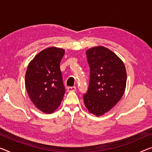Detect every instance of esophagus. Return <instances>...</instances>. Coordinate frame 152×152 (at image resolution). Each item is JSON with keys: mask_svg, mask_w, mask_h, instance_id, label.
Returning a JSON list of instances; mask_svg holds the SVG:
<instances>
[{"mask_svg": "<svg viewBox=\"0 0 152 152\" xmlns=\"http://www.w3.org/2000/svg\"><path fill=\"white\" fill-rule=\"evenodd\" d=\"M75 90H76V87H75V86H73V87L67 88V91H68V92H75Z\"/></svg>", "mask_w": 152, "mask_h": 152, "instance_id": "34e87169", "label": "esophagus"}]
</instances>
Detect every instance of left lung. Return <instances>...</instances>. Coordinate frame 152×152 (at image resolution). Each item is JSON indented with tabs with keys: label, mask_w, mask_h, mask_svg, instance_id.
<instances>
[{
	"label": "left lung",
	"mask_w": 152,
	"mask_h": 152,
	"mask_svg": "<svg viewBox=\"0 0 152 152\" xmlns=\"http://www.w3.org/2000/svg\"><path fill=\"white\" fill-rule=\"evenodd\" d=\"M90 66V81L83 94L85 106L96 116L104 115L122 99L126 84L123 62L104 47H94L86 52Z\"/></svg>",
	"instance_id": "8db88e82"
}]
</instances>
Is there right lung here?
<instances>
[{
    "label": "right lung",
    "instance_id": "obj_1",
    "mask_svg": "<svg viewBox=\"0 0 152 152\" xmlns=\"http://www.w3.org/2000/svg\"><path fill=\"white\" fill-rule=\"evenodd\" d=\"M64 50L52 47L39 53L29 63L25 76L28 94L37 108L51 113L61 103L65 87L60 64Z\"/></svg>",
    "mask_w": 152,
    "mask_h": 152
}]
</instances>
